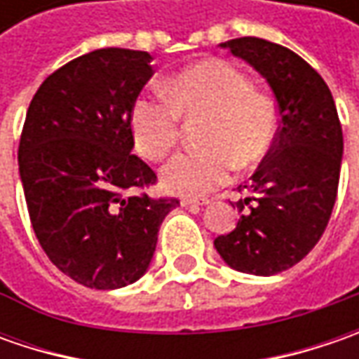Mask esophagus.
<instances>
[{
  "instance_id": "obj_1",
  "label": "esophagus",
  "mask_w": 359,
  "mask_h": 359,
  "mask_svg": "<svg viewBox=\"0 0 359 359\" xmlns=\"http://www.w3.org/2000/svg\"><path fill=\"white\" fill-rule=\"evenodd\" d=\"M180 203H182L184 208H187V205H208L210 200H208V198H201V200H198V198H182Z\"/></svg>"
}]
</instances>
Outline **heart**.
Listing matches in <instances>:
<instances>
[{
  "instance_id": "obj_1",
  "label": "heart",
  "mask_w": 359,
  "mask_h": 359,
  "mask_svg": "<svg viewBox=\"0 0 359 359\" xmlns=\"http://www.w3.org/2000/svg\"><path fill=\"white\" fill-rule=\"evenodd\" d=\"M165 100L140 95L131 104L135 149L161 159L180 140V118H203L198 142L161 168V184L180 196H203L228 182L233 165L252 168L266 158L278 133V114L252 79L224 60L186 67L163 83Z\"/></svg>"
}]
</instances>
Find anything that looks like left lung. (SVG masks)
<instances>
[{
  "mask_svg": "<svg viewBox=\"0 0 359 359\" xmlns=\"http://www.w3.org/2000/svg\"><path fill=\"white\" fill-rule=\"evenodd\" d=\"M219 48L268 81L280 128L268 158L243 186L254 196L236 201L238 226L214 245L231 269L276 276L310 254L330 222L344 156L338 109L322 76L292 49L259 37Z\"/></svg>",
  "mask_w": 359,
  "mask_h": 359,
  "instance_id": "8db88e82",
  "label": "left lung"
}]
</instances>
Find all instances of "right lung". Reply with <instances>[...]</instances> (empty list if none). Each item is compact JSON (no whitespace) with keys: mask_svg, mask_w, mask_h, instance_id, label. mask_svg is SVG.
I'll return each instance as SVG.
<instances>
[{"mask_svg":"<svg viewBox=\"0 0 359 359\" xmlns=\"http://www.w3.org/2000/svg\"><path fill=\"white\" fill-rule=\"evenodd\" d=\"M151 60L133 49L90 51L53 72L25 116L18 161L32 226L51 264L86 287L137 282L161 222L180 205L135 194L156 182L131 156L130 128Z\"/></svg>","mask_w":359,"mask_h":359,"instance_id":"obj_1","label":"right lung"}]
</instances>
